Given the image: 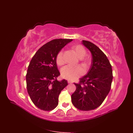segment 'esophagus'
<instances>
[{"label": "esophagus", "mask_w": 133, "mask_h": 133, "mask_svg": "<svg viewBox=\"0 0 133 133\" xmlns=\"http://www.w3.org/2000/svg\"><path fill=\"white\" fill-rule=\"evenodd\" d=\"M67 82H68V84H71V83H73V82H72V81H70V80H68V81H67Z\"/></svg>", "instance_id": "1"}]
</instances>
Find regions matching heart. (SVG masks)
Masks as SVG:
<instances>
[{"mask_svg": "<svg viewBox=\"0 0 133 133\" xmlns=\"http://www.w3.org/2000/svg\"><path fill=\"white\" fill-rule=\"evenodd\" d=\"M73 51L76 53L77 57L81 59V65L86 70L90 65V59L89 57H84L87 51L80 44L75 45L72 47ZM56 63L58 66H62L65 63V60L63 57V52L62 50L59 51L56 56ZM84 71L80 66H66L62 68L61 70V76L62 77L68 80L73 81L77 78L81 77L84 74Z\"/></svg>", "mask_w": 133, "mask_h": 133, "instance_id": "heart-1", "label": "heart"}]
</instances>
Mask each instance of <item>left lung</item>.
I'll list each match as a JSON object with an SVG mask.
<instances>
[{
    "label": "left lung",
    "mask_w": 133,
    "mask_h": 133,
    "mask_svg": "<svg viewBox=\"0 0 133 133\" xmlns=\"http://www.w3.org/2000/svg\"><path fill=\"white\" fill-rule=\"evenodd\" d=\"M91 52V63L87 74L75 83L76 91L71 95L72 104L82 111L99 107L109 94L113 79L112 66L105 54L94 44L82 41Z\"/></svg>",
    "instance_id": "8db88e82"
}]
</instances>
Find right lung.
<instances>
[{
  "instance_id": "add662e5",
  "label": "right lung",
  "mask_w": 133,
  "mask_h": 133,
  "mask_svg": "<svg viewBox=\"0 0 133 133\" xmlns=\"http://www.w3.org/2000/svg\"><path fill=\"white\" fill-rule=\"evenodd\" d=\"M72 41L56 39L44 44L30 61L26 74L27 89L32 101L39 109L51 111L58 105V96L67 85V81H58L60 76L56 56L61 49Z\"/></svg>"
}]
</instances>
